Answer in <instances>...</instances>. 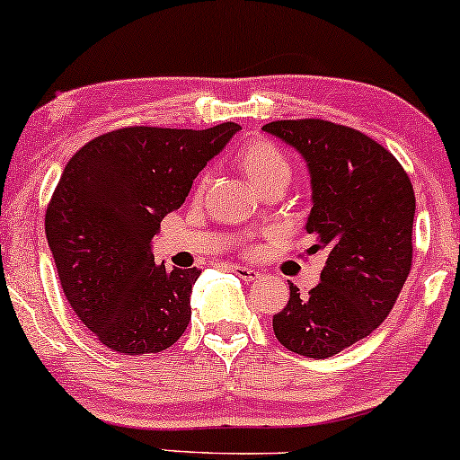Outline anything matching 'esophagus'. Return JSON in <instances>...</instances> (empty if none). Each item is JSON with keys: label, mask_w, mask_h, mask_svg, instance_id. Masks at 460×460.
<instances>
[{"label": "esophagus", "mask_w": 460, "mask_h": 460, "mask_svg": "<svg viewBox=\"0 0 460 460\" xmlns=\"http://www.w3.org/2000/svg\"><path fill=\"white\" fill-rule=\"evenodd\" d=\"M231 271H234L237 278H242V280H246V282H254V280H259V278H261V271L252 270V267L231 265Z\"/></svg>", "instance_id": "34e87169"}]
</instances>
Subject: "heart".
<instances>
[{
	"mask_svg": "<svg viewBox=\"0 0 460 460\" xmlns=\"http://www.w3.org/2000/svg\"><path fill=\"white\" fill-rule=\"evenodd\" d=\"M242 170L248 173V178L252 180V184L257 189L270 182L273 178L288 176L290 178V163L287 161L280 150H278L270 142H252L246 148L240 150L237 155ZM208 187V176H203L197 184V189L203 190Z\"/></svg>",
	"mask_w": 460,
	"mask_h": 460,
	"instance_id": "1",
	"label": "heart"
}]
</instances>
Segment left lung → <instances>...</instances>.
Instances as JSON below:
<instances>
[{
    "label": "left lung",
    "instance_id": "obj_1",
    "mask_svg": "<svg viewBox=\"0 0 460 460\" xmlns=\"http://www.w3.org/2000/svg\"><path fill=\"white\" fill-rule=\"evenodd\" d=\"M263 131L304 156L312 178L305 231L327 252L321 284L273 314L290 352L329 358L367 337L391 314L411 270L416 197L401 163L352 127L321 119L273 120Z\"/></svg>",
    "mask_w": 460,
    "mask_h": 460
}]
</instances>
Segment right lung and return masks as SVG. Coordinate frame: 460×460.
<instances>
[{
  "instance_id": "right-lung-1",
  "label": "right lung",
  "mask_w": 460,
  "mask_h": 460,
  "mask_svg": "<svg viewBox=\"0 0 460 460\" xmlns=\"http://www.w3.org/2000/svg\"><path fill=\"white\" fill-rule=\"evenodd\" d=\"M237 131L125 127L91 139L63 170L46 240L69 305L110 350L161 352L189 327L201 270L155 265L150 243Z\"/></svg>"
}]
</instances>
